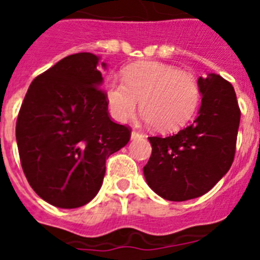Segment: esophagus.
Instances as JSON below:
<instances>
[{"label": "esophagus", "mask_w": 260, "mask_h": 260, "mask_svg": "<svg viewBox=\"0 0 260 260\" xmlns=\"http://www.w3.org/2000/svg\"><path fill=\"white\" fill-rule=\"evenodd\" d=\"M142 137H143V134H141V133L132 132V139H138V138H142Z\"/></svg>", "instance_id": "obj_1"}]
</instances>
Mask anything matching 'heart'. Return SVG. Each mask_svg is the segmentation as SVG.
Masks as SVG:
<instances>
[{"instance_id":"b5f03b06","label":"heart","mask_w":260,"mask_h":260,"mask_svg":"<svg viewBox=\"0 0 260 260\" xmlns=\"http://www.w3.org/2000/svg\"><path fill=\"white\" fill-rule=\"evenodd\" d=\"M110 116L123 122L141 99L142 119L158 132H174L189 122L199 103V86L189 73L173 65L147 61L130 65L122 80H108L104 87Z\"/></svg>"}]
</instances>
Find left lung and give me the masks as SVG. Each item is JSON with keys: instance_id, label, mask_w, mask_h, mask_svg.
<instances>
[{"instance_id": "1", "label": "left lung", "mask_w": 260, "mask_h": 260, "mask_svg": "<svg viewBox=\"0 0 260 260\" xmlns=\"http://www.w3.org/2000/svg\"><path fill=\"white\" fill-rule=\"evenodd\" d=\"M198 117L171 137H150L146 181L161 198L183 202L210 191L231 169L241 110L234 88L217 74L198 79Z\"/></svg>"}]
</instances>
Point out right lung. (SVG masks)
<instances>
[{
  "label": "right lung",
  "mask_w": 260,
  "mask_h": 260,
  "mask_svg": "<svg viewBox=\"0 0 260 260\" xmlns=\"http://www.w3.org/2000/svg\"><path fill=\"white\" fill-rule=\"evenodd\" d=\"M99 59L92 53L62 58L34 79L18 114L24 176L41 199L59 208L82 207L95 198L107 158L132 135L110 119Z\"/></svg>",
  "instance_id": "1"
}]
</instances>
